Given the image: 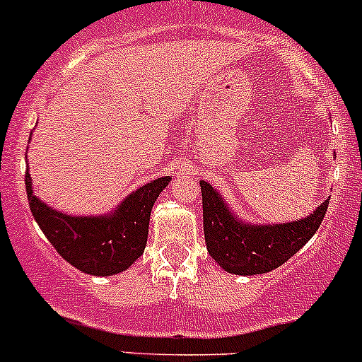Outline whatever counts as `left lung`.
<instances>
[{
	"label": "left lung",
	"mask_w": 362,
	"mask_h": 362,
	"mask_svg": "<svg viewBox=\"0 0 362 362\" xmlns=\"http://www.w3.org/2000/svg\"><path fill=\"white\" fill-rule=\"evenodd\" d=\"M203 231L208 254L235 275H259L279 268L315 235L327 211L326 199L308 217L282 224L242 222L208 182L202 180Z\"/></svg>",
	"instance_id": "1"
}]
</instances>
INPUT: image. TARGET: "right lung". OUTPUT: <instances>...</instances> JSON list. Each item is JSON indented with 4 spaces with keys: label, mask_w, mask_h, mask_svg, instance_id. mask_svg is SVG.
Masks as SVG:
<instances>
[{
    "label": "right lung",
    "mask_w": 362,
    "mask_h": 362,
    "mask_svg": "<svg viewBox=\"0 0 362 362\" xmlns=\"http://www.w3.org/2000/svg\"><path fill=\"white\" fill-rule=\"evenodd\" d=\"M170 180L160 177L148 182L131 192L112 214L98 217H73L47 206L33 194L28 171L25 191L33 217L61 257L80 272L108 276L127 269L144 254L152 206Z\"/></svg>",
    "instance_id": "add662e5"
}]
</instances>
